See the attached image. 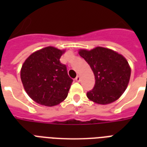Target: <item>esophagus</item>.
<instances>
[{
  "mask_svg": "<svg viewBox=\"0 0 147 147\" xmlns=\"http://www.w3.org/2000/svg\"><path fill=\"white\" fill-rule=\"evenodd\" d=\"M75 79H76V82H80V80H81L80 76H76V78H75Z\"/></svg>",
  "mask_w": 147,
  "mask_h": 147,
  "instance_id": "obj_1",
  "label": "esophagus"
}]
</instances>
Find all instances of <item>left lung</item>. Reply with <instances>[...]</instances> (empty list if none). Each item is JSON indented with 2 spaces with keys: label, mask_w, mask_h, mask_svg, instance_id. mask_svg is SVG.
Returning <instances> with one entry per match:
<instances>
[{
  "label": "left lung",
  "mask_w": 147,
  "mask_h": 147,
  "mask_svg": "<svg viewBox=\"0 0 147 147\" xmlns=\"http://www.w3.org/2000/svg\"><path fill=\"white\" fill-rule=\"evenodd\" d=\"M79 55L94 72L95 85L87 92L94 103L107 105L117 100L127 88L131 69L123 55L112 49L96 47L92 50L80 49Z\"/></svg>",
  "instance_id": "left-lung-1"
}]
</instances>
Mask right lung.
<instances>
[{
	"label": "right lung",
	"instance_id": "1",
	"mask_svg": "<svg viewBox=\"0 0 147 147\" xmlns=\"http://www.w3.org/2000/svg\"><path fill=\"white\" fill-rule=\"evenodd\" d=\"M65 50L45 47L32 53L22 65L20 78L26 92L35 102L52 107L66 98L73 80L59 59Z\"/></svg>",
	"mask_w": 147,
	"mask_h": 147
}]
</instances>
